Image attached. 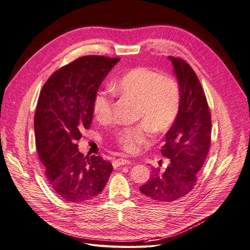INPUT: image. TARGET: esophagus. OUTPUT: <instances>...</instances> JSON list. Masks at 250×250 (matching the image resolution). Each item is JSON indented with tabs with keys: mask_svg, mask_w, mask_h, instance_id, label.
<instances>
[{
	"mask_svg": "<svg viewBox=\"0 0 250 250\" xmlns=\"http://www.w3.org/2000/svg\"><path fill=\"white\" fill-rule=\"evenodd\" d=\"M131 161L128 160V159H125V158H118V159H115L113 161V166L115 167H118L120 166H124V165H130Z\"/></svg>",
	"mask_w": 250,
	"mask_h": 250,
	"instance_id": "34e87169",
	"label": "esophagus"
}]
</instances>
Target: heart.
Segmentation results:
<instances>
[{
	"label": "heart",
	"mask_w": 250,
	"mask_h": 250,
	"mask_svg": "<svg viewBox=\"0 0 250 250\" xmlns=\"http://www.w3.org/2000/svg\"><path fill=\"white\" fill-rule=\"evenodd\" d=\"M113 91L136 104L135 120L140 123L115 132L117 145L127 153H135L147 145L153 134L167 131L175 121L181 107V86L172 77L163 76L149 67L131 69L117 82ZM92 111L100 123L109 122L114 113V98L110 91H99L93 100Z\"/></svg>",
	"instance_id": "b5f03b06"
}]
</instances>
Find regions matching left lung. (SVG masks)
<instances>
[{"label": "left lung", "mask_w": 250, "mask_h": 250, "mask_svg": "<svg viewBox=\"0 0 250 250\" xmlns=\"http://www.w3.org/2000/svg\"><path fill=\"white\" fill-rule=\"evenodd\" d=\"M168 58L182 93L178 117L161 147L169 165L164 171L153 168L150 180L139 188L144 196L159 203L177 201L194 188L210 149L212 130L207 98L196 72L183 58Z\"/></svg>", "instance_id": "left-lung-1"}]
</instances>
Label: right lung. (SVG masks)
I'll use <instances>...</instances> for the list:
<instances>
[{
  "instance_id": "add662e5",
  "label": "right lung",
  "mask_w": 250,
  "mask_h": 250,
  "mask_svg": "<svg viewBox=\"0 0 250 250\" xmlns=\"http://www.w3.org/2000/svg\"><path fill=\"white\" fill-rule=\"evenodd\" d=\"M120 58L86 55L54 71L40 92L34 116L36 148L49 186L66 202L85 203L105 188L112 164L78 149L92 124L101 83Z\"/></svg>"
}]
</instances>
